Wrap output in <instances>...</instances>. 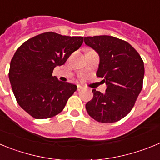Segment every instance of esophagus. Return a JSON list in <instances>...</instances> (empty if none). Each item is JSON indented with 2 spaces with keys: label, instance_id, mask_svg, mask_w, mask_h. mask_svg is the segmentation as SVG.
<instances>
[{
  "label": "esophagus",
  "instance_id": "1",
  "mask_svg": "<svg viewBox=\"0 0 160 160\" xmlns=\"http://www.w3.org/2000/svg\"><path fill=\"white\" fill-rule=\"evenodd\" d=\"M78 91H81L82 90V86H80V85H78Z\"/></svg>",
  "mask_w": 160,
  "mask_h": 160
}]
</instances>
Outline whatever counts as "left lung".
<instances>
[{"instance_id":"left-lung-1","label":"left lung","mask_w":160,"mask_h":160,"mask_svg":"<svg viewBox=\"0 0 160 160\" xmlns=\"http://www.w3.org/2000/svg\"><path fill=\"white\" fill-rule=\"evenodd\" d=\"M84 42L99 56L96 75L107 85L105 93L92 90L94 96L86 109L98 122H117L131 111L142 90L143 62L128 42L114 37H87Z\"/></svg>"}]
</instances>
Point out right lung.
<instances>
[{"instance_id":"obj_1","label":"right lung","mask_w":160,"mask_h":160,"mask_svg":"<svg viewBox=\"0 0 160 160\" xmlns=\"http://www.w3.org/2000/svg\"><path fill=\"white\" fill-rule=\"evenodd\" d=\"M82 37L47 32L30 38L17 49L10 62L8 78L19 106L38 119L62 111L77 86L52 75L80 48Z\"/></svg>"}]
</instances>
